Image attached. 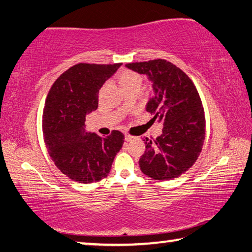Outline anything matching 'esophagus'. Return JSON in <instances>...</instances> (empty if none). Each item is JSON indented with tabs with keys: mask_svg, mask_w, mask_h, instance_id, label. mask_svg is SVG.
<instances>
[{
	"mask_svg": "<svg viewBox=\"0 0 252 252\" xmlns=\"http://www.w3.org/2000/svg\"><path fill=\"white\" fill-rule=\"evenodd\" d=\"M125 139H126V141H131V140L133 139V136L130 135V134H126L125 135Z\"/></svg>",
	"mask_w": 252,
	"mask_h": 252,
	"instance_id": "obj_1",
	"label": "esophagus"
}]
</instances>
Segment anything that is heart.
Returning a JSON list of instances; mask_svg holds the SVG:
<instances>
[{"instance_id": "obj_1", "label": "heart", "mask_w": 252, "mask_h": 252, "mask_svg": "<svg viewBox=\"0 0 252 252\" xmlns=\"http://www.w3.org/2000/svg\"><path fill=\"white\" fill-rule=\"evenodd\" d=\"M142 76L133 71H123L119 75V82L123 90L130 88H140L142 84Z\"/></svg>"}]
</instances>
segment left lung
Listing matches in <instances>:
<instances>
[{"instance_id": "obj_1", "label": "left lung", "mask_w": 252, "mask_h": 252, "mask_svg": "<svg viewBox=\"0 0 252 252\" xmlns=\"http://www.w3.org/2000/svg\"><path fill=\"white\" fill-rule=\"evenodd\" d=\"M148 75L153 96L147 103L152 120L163 123L162 134L146 138V151L139 160L141 171L155 180L180 177L197 161L206 134V118L197 88L191 79L167 60L126 64Z\"/></svg>"}]
</instances>
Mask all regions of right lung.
<instances>
[{
    "label": "right lung",
    "mask_w": 252,
    "mask_h": 252,
    "mask_svg": "<svg viewBox=\"0 0 252 252\" xmlns=\"http://www.w3.org/2000/svg\"><path fill=\"white\" fill-rule=\"evenodd\" d=\"M122 63H79L61 74L46 96L42 129L54 164L71 180L100 181L108 176L125 142L122 132L109 136L85 131V117L97 109L99 91Z\"/></svg>",
    "instance_id": "add662e5"
}]
</instances>
